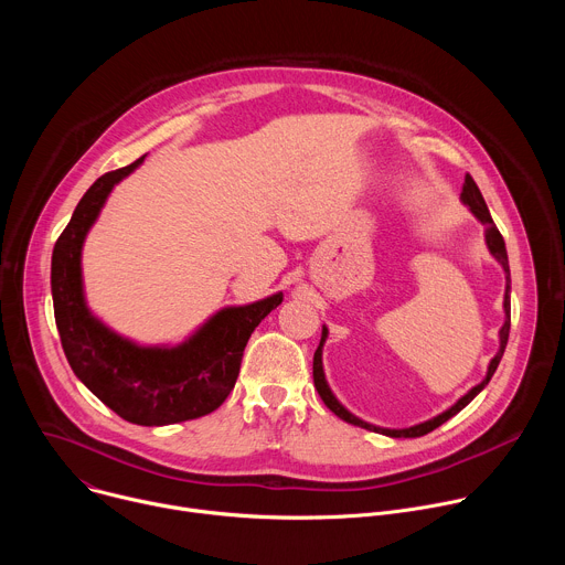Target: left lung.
Wrapping results in <instances>:
<instances>
[{"label":"left lung","instance_id":"left-lung-1","mask_svg":"<svg viewBox=\"0 0 565 565\" xmlns=\"http://www.w3.org/2000/svg\"><path fill=\"white\" fill-rule=\"evenodd\" d=\"M460 201L471 210V214H473L482 225H488V230H486L488 248H490V253L494 255V259L503 266V270H505V281H508V286H505V299H503L505 324H503L501 331H499L501 347H499V353L492 358V362H490V366H488L486 380H482L480 384H476L473 388H469V391L456 402L454 407H449L447 412H443L440 416H436V418H431V420H427V423L414 425V427H409V429H384V427H375V425H369V423L355 418L351 412H347V409L340 405V402H338V397L333 395V391L329 388L327 377H324V366H321V347H324V342H327V338H329V329L321 327V340H319V347H317L315 358H312V380H315V388H317L319 397L324 399V405H327L338 418H342L344 423L355 425V427H362V429H369V431H377V434H384V436H391V438H418V436H425V434L434 431L436 427H440V425L447 423L449 418H454V416H456L460 409H465V407L469 405V402H471L482 388H486L488 382L492 380V375H494V371H497V366H499V362H501V358H503V353H505L508 338H510V264H508V250H505V241H503V236H501V232H499L497 223L492 221V214H490V210H488V205H486V199H482L478 185L473 183V179H471L469 174L465 177L462 192H460Z\"/></svg>","mask_w":565,"mask_h":565}]
</instances>
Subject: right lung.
Returning <instances> with one entry per match:
<instances>
[{"mask_svg":"<svg viewBox=\"0 0 565 565\" xmlns=\"http://www.w3.org/2000/svg\"><path fill=\"white\" fill-rule=\"evenodd\" d=\"M142 160L103 174L79 199L55 241L51 292L60 342L79 382L127 423L163 427L207 416L223 405L253 331L284 295L223 308L179 347H138L96 319L83 292V244L114 185Z\"/></svg>","mask_w":565,"mask_h":565,"instance_id":"1","label":"right lung"}]
</instances>
